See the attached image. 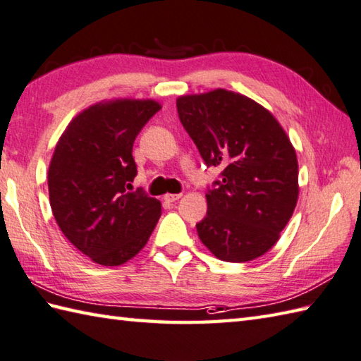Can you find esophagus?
<instances>
[{"label":"esophagus","instance_id":"esophagus-1","mask_svg":"<svg viewBox=\"0 0 361 361\" xmlns=\"http://www.w3.org/2000/svg\"><path fill=\"white\" fill-rule=\"evenodd\" d=\"M180 196H182V193H178V195H171V193H168V195H165V196H164V200H165L166 202H176L178 200H180Z\"/></svg>","mask_w":361,"mask_h":361}]
</instances>
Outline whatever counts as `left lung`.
I'll return each instance as SVG.
<instances>
[{"mask_svg": "<svg viewBox=\"0 0 361 361\" xmlns=\"http://www.w3.org/2000/svg\"><path fill=\"white\" fill-rule=\"evenodd\" d=\"M179 120L207 166H223L207 190L197 235L219 260L268 252L296 207V151L281 124L255 101L229 90L176 101Z\"/></svg>", "mask_w": 361, "mask_h": 361, "instance_id": "1", "label": "left lung"}]
</instances>
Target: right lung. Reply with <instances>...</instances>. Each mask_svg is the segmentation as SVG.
<instances>
[{
	"label": "right lung",
	"instance_id": "obj_1",
	"mask_svg": "<svg viewBox=\"0 0 361 361\" xmlns=\"http://www.w3.org/2000/svg\"><path fill=\"white\" fill-rule=\"evenodd\" d=\"M160 110L156 101L118 99L88 107L59 138L48 170L49 204L65 237L104 267L142 251L160 218V202L143 188L132 148Z\"/></svg>",
	"mask_w": 361,
	"mask_h": 361
}]
</instances>
